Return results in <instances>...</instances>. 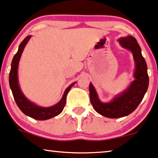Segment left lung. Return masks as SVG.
<instances>
[{"label":"left lung","instance_id":"obj_1","mask_svg":"<svg viewBox=\"0 0 158 158\" xmlns=\"http://www.w3.org/2000/svg\"><path fill=\"white\" fill-rule=\"evenodd\" d=\"M119 43L122 47L130 50L133 53L136 63L134 73L136 79L134 82L129 89L109 103H102L99 100L95 89L92 84H89L90 101L94 109L99 114L110 118L127 116L135 110L142 102L149 86L148 66L136 40L129 35L119 39Z\"/></svg>","mask_w":158,"mask_h":158}]
</instances>
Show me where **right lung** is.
<instances>
[{
  "mask_svg": "<svg viewBox=\"0 0 158 158\" xmlns=\"http://www.w3.org/2000/svg\"><path fill=\"white\" fill-rule=\"evenodd\" d=\"M31 36H27L24 38L21 44L19 46V50L15 56H14L13 60L11 62V67H10V71L9 73V85L10 89L12 91L14 98L16 101V103L17 105L19 108L24 113L25 115L32 118L34 119L40 120V121H43V120H47L51 118L52 117L56 116L59 115L64 110V108L66 105V95L72 86H73L75 83L69 86L65 91L64 96L58 104L55 105L54 106L50 107V108H42L38 107L32 102H29L27 99L24 96L22 92H21L19 86L18 84L17 79V69L18 64L19 61L20 57L24 50V48L30 39Z\"/></svg>",
  "mask_w": 158,
  "mask_h": 158,
  "instance_id": "obj_1",
  "label": "right lung"
}]
</instances>
